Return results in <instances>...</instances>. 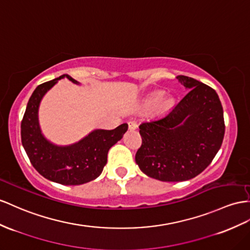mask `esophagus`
<instances>
[{"label":"esophagus","instance_id":"1","mask_svg":"<svg viewBox=\"0 0 250 250\" xmlns=\"http://www.w3.org/2000/svg\"><path fill=\"white\" fill-rule=\"evenodd\" d=\"M127 125H129V129L130 130H136L137 129V124L135 123V121L130 120L129 123H127Z\"/></svg>","mask_w":250,"mask_h":250}]
</instances>
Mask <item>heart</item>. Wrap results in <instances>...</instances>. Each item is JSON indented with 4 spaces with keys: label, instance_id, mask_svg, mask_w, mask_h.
I'll return each mask as SVG.
<instances>
[{
    "label": "heart",
    "instance_id": "1",
    "mask_svg": "<svg viewBox=\"0 0 250 250\" xmlns=\"http://www.w3.org/2000/svg\"><path fill=\"white\" fill-rule=\"evenodd\" d=\"M161 97H162V94L161 93H156V94H154L153 96H151V98H150V102L151 104H156V102L161 99Z\"/></svg>",
    "mask_w": 250,
    "mask_h": 250
}]
</instances>
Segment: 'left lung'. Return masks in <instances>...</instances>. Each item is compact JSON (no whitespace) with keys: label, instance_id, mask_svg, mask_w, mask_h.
Listing matches in <instances>:
<instances>
[{"label":"left lung","instance_id":"8db88e82","mask_svg":"<svg viewBox=\"0 0 250 250\" xmlns=\"http://www.w3.org/2000/svg\"><path fill=\"white\" fill-rule=\"evenodd\" d=\"M187 95L163 116L139 125L143 138L135 161L146 175L162 182H183L206 169L220 150L223 106L213 88L187 76L176 77Z\"/></svg>","mask_w":250,"mask_h":250}]
</instances>
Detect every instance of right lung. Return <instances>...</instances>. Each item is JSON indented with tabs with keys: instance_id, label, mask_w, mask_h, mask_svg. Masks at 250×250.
<instances>
[{
	"instance_id": "right-lung-1",
	"label": "right lung",
	"mask_w": 250,
	"mask_h": 250,
	"mask_svg": "<svg viewBox=\"0 0 250 250\" xmlns=\"http://www.w3.org/2000/svg\"><path fill=\"white\" fill-rule=\"evenodd\" d=\"M63 78L79 84L70 76L62 75L38 85L30 96L22 119L21 139L31 165L43 177L61 185H82L101 174L108 150L123 138L127 125L123 124L114 130H94L78 143L69 146L50 143L41 132L38 111L43 96Z\"/></svg>"
}]
</instances>
